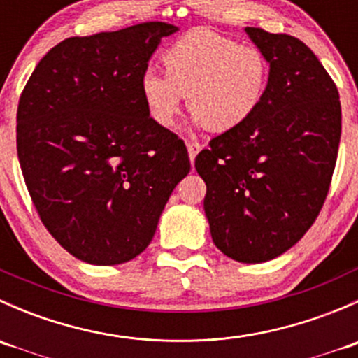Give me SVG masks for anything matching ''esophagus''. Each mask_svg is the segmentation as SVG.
Masks as SVG:
<instances>
[{
	"label": "esophagus",
	"mask_w": 358,
	"mask_h": 358,
	"mask_svg": "<svg viewBox=\"0 0 358 358\" xmlns=\"http://www.w3.org/2000/svg\"><path fill=\"white\" fill-rule=\"evenodd\" d=\"M187 150H189L190 162L194 164V161H196V156L199 154V150H201V143L199 142H189V143H187Z\"/></svg>",
	"instance_id": "34e87169"
}]
</instances>
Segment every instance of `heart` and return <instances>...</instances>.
I'll use <instances>...</instances> for the list:
<instances>
[{
    "instance_id": "heart-1",
    "label": "heart",
    "mask_w": 358,
    "mask_h": 358,
    "mask_svg": "<svg viewBox=\"0 0 358 358\" xmlns=\"http://www.w3.org/2000/svg\"><path fill=\"white\" fill-rule=\"evenodd\" d=\"M162 64L166 74L147 71L140 81L149 115L162 128L175 124L187 95L194 124L232 131L258 110L268 86V62L258 48L202 29L173 43Z\"/></svg>"
}]
</instances>
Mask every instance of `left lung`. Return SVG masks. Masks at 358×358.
Segmentation results:
<instances>
[{
  "label": "left lung",
  "mask_w": 358,
  "mask_h": 358,
  "mask_svg": "<svg viewBox=\"0 0 358 358\" xmlns=\"http://www.w3.org/2000/svg\"><path fill=\"white\" fill-rule=\"evenodd\" d=\"M268 62L258 110L196 157L215 246L263 263L294 246L326 201L341 136L338 88L298 38L246 27Z\"/></svg>",
  "instance_id": "obj_1"
}]
</instances>
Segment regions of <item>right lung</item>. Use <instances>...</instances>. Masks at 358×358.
Instances as JSON below:
<instances>
[{
    "label": "right lung",
    "instance_id": "1",
    "mask_svg": "<svg viewBox=\"0 0 358 358\" xmlns=\"http://www.w3.org/2000/svg\"><path fill=\"white\" fill-rule=\"evenodd\" d=\"M176 25L143 22L64 39L36 66L17 110V154L32 202L64 249L119 265L152 241L190 171L183 140L152 121L140 81Z\"/></svg>",
    "mask_w": 358,
    "mask_h": 358
}]
</instances>
